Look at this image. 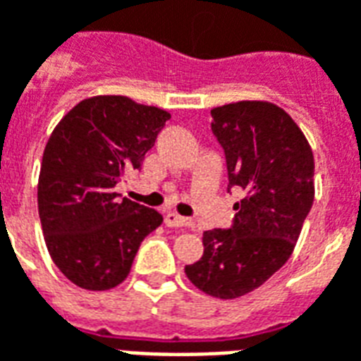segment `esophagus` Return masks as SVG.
<instances>
[{"label": "esophagus", "mask_w": 361, "mask_h": 361, "mask_svg": "<svg viewBox=\"0 0 361 361\" xmlns=\"http://www.w3.org/2000/svg\"><path fill=\"white\" fill-rule=\"evenodd\" d=\"M164 224H166L168 228H185L189 221L188 218L176 214V212H168V214L164 216Z\"/></svg>", "instance_id": "obj_1"}]
</instances>
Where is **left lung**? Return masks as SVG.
Instances as JSON below:
<instances>
[{
  "label": "left lung",
  "instance_id": "left-lung-1",
  "mask_svg": "<svg viewBox=\"0 0 361 361\" xmlns=\"http://www.w3.org/2000/svg\"><path fill=\"white\" fill-rule=\"evenodd\" d=\"M212 132L228 164V188L245 191L233 226L202 235L201 260L185 276L204 295L231 300L287 262L314 202V153L300 128L268 101L216 106Z\"/></svg>",
  "mask_w": 361,
  "mask_h": 361
}]
</instances>
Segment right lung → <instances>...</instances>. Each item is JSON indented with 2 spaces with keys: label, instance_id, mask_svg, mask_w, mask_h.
<instances>
[{
  "label": "right lung",
  "instance_id": "obj_1",
  "mask_svg": "<svg viewBox=\"0 0 361 361\" xmlns=\"http://www.w3.org/2000/svg\"><path fill=\"white\" fill-rule=\"evenodd\" d=\"M170 113L124 95L80 101L45 145L38 210L45 247L63 276L85 290L124 281L141 241L162 224L154 208L120 199L126 172L140 170Z\"/></svg>",
  "mask_w": 361,
  "mask_h": 361
}]
</instances>
